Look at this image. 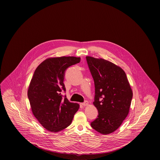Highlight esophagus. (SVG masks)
Here are the masks:
<instances>
[{
  "label": "esophagus",
  "instance_id": "esophagus-1",
  "mask_svg": "<svg viewBox=\"0 0 160 160\" xmlns=\"http://www.w3.org/2000/svg\"><path fill=\"white\" fill-rule=\"evenodd\" d=\"M82 104L83 106H86L88 105V101H85L84 102L82 103Z\"/></svg>",
  "mask_w": 160,
  "mask_h": 160
}]
</instances>
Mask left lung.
Returning <instances> with one entry per match:
<instances>
[{"instance_id": "1", "label": "left lung", "mask_w": 160, "mask_h": 160, "mask_svg": "<svg viewBox=\"0 0 160 160\" xmlns=\"http://www.w3.org/2000/svg\"><path fill=\"white\" fill-rule=\"evenodd\" d=\"M86 61L95 84L93 105L98 118L91 127L102 134L118 129L129 113L132 91L125 71L113 63L86 56Z\"/></svg>"}]
</instances>
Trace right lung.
Instances as JSON below:
<instances>
[{"label": "right lung", "instance_id": "right-lung-1", "mask_svg": "<svg viewBox=\"0 0 160 160\" xmlns=\"http://www.w3.org/2000/svg\"><path fill=\"white\" fill-rule=\"evenodd\" d=\"M80 62V58L62 56L43 61L35 69L29 84L28 96L32 113L47 130L59 132L71 123L79 108L61 95L65 91V70Z\"/></svg>", "mask_w": 160, "mask_h": 160}]
</instances>
